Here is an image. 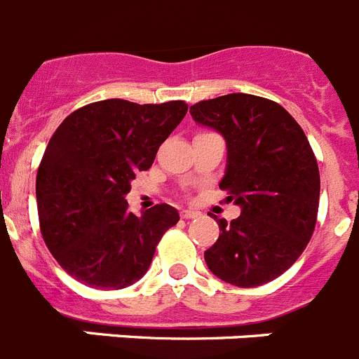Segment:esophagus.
Here are the masks:
<instances>
[{
  "mask_svg": "<svg viewBox=\"0 0 359 359\" xmlns=\"http://www.w3.org/2000/svg\"><path fill=\"white\" fill-rule=\"evenodd\" d=\"M199 212L196 210H182V217L183 219H192V217H198Z\"/></svg>",
  "mask_w": 359,
  "mask_h": 359,
  "instance_id": "esophagus-1",
  "label": "esophagus"
}]
</instances>
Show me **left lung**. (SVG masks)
Returning a JSON list of instances; mask_svg holds the SVG:
<instances>
[{
    "label": "left lung",
    "mask_w": 359,
    "mask_h": 359,
    "mask_svg": "<svg viewBox=\"0 0 359 359\" xmlns=\"http://www.w3.org/2000/svg\"><path fill=\"white\" fill-rule=\"evenodd\" d=\"M201 126L226 140L228 160L219 189L241 207L205 252L208 269L231 286L275 280L302 255L315 231L320 172L297 120L280 104L230 93L190 106Z\"/></svg>",
    "instance_id": "obj_1"
}]
</instances>
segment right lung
Returning a JSON list of instances; mask_svg holds the SVG:
<instances>
[{"label":"right lung","instance_id":"1","mask_svg":"<svg viewBox=\"0 0 359 359\" xmlns=\"http://www.w3.org/2000/svg\"><path fill=\"white\" fill-rule=\"evenodd\" d=\"M187 109L183 100L109 98L62 120L41 160L36 196L43 239L66 273L95 290H122L147 273L180 214L161 203L135 215L126 194Z\"/></svg>","mask_w":359,"mask_h":359}]
</instances>
